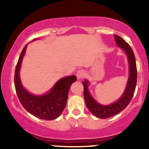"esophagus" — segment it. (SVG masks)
I'll use <instances>...</instances> for the list:
<instances>
[{
	"mask_svg": "<svg viewBox=\"0 0 149 149\" xmlns=\"http://www.w3.org/2000/svg\"><path fill=\"white\" fill-rule=\"evenodd\" d=\"M76 75L78 79H83L85 75V71L84 70H83V69H81V70H79L77 72Z\"/></svg>",
	"mask_w": 149,
	"mask_h": 149,
	"instance_id": "esophagus-1",
	"label": "esophagus"
}]
</instances>
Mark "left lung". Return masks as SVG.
I'll return each instance as SVG.
<instances>
[{"label": "left lung", "instance_id": "obj_1", "mask_svg": "<svg viewBox=\"0 0 149 149\" xmlns=\"http://www.w3.org/2000/svg\"><path fill=\"white\" fill-rule=\"evenodd\" d=\"M115 38V42L117 45L122 49L127 54L128 62L130 65V76L128 79V82L126 86L125 92L122 97L116 102L111 105H102L95 102L89 93L88 90L89 82L87 80L83 82L84 87V99L87 107L89 111L95 117L100 119H107L117 115L123 111L127 107L135 91L136 83H137V68H136V59L134 56L133 50L132 49L130 45L126 42L123 38L120 36L114 34Z\"/></svg>", "mask_w": 149, "mask_h": 149}]
</instances>
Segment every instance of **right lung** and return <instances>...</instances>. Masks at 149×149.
Here are the masks:
<instances>
[{
	"label": "right lung",
	"instance_id": "1",
	"mask_svg": "<svg viewBox=\"0 0 149 149\" xmlns=\"http://www.w3.org/2000/svg\"><path fill=\"white\" fill-rule=\"evenodd\" d=\"M27 45L22 50L16 65L14 83L17 95L23 107L32 115L41 119H55L64 111L66 105L69 89L71 85L77 81V77L75 75H72L60 79L45 95H35L30 93L22 86L19 74Z\"/></svg>",
	"mask_w": 149,
	"mask_h": 149
}]
</instances>
